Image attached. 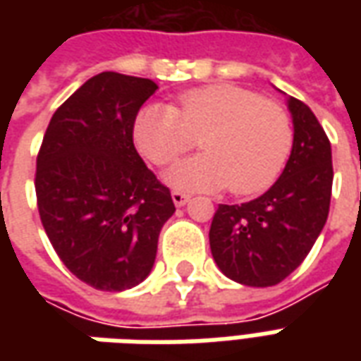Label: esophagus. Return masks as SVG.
<instances>
[{
	"label": "esophagus",
	"mask_w": 361,
	"mask_h": 361,
	"mask_svg": "<svg viewBox=\"0 0 361 361\" xmlns=\"http://www.w3.org/2000/svg\"><path fill=\"white\" fill-rule=\"evenodd\" d=\"M172 201L176 207H183V204L189 203V195L181 193V191H172Z\"/></svg>",
	"instance_id": "1"
}]
</instances>
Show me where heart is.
<instances>
[{
  "label": "heart",
  "mask_w": 361,
  "mask_h": 361,
  "mask_svg": "<svg viewBox=\"0 0 361 361\" xmlns=\"http://www.w3.org/2000/svg\"><path fill=\"white\" fill-rule=\"evenodd\" d=\"M201 135L203 154L166 170L168 185L183 191L238 195L269 188L292 150V126L280 104L235 85H211L180 96L178 106L147 104L133 123V141L142 157L164 166L193 147Z\"/></svg>",
  "instance_id": "heart-1"
}]
</instances>
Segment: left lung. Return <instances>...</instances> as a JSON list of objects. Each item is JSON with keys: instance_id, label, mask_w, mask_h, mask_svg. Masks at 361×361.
Listing matches in <instances>:
<instances>
[{"instance_id": "1", "label": "left lung", "mask_w": 361, "mask_h": 361, "mask_svg": "<svg viewBox=\"0 0 361 361\" xmlns=\"http://www.w3.org/2000/svg\"><path fill=\"white\" fill-rule=\"evenodd\" d=\"M294 142L280 178L242 204H219L209 242L214 263L243 286H274L294 272L321 234L333 189L331 142L294 96L286 98Z\"/></svg>"}]
</instances>
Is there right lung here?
Listing matches in <instances>:
<instances>
[{
	"label": "right lung",
	"instance_id": "1",
	"mask_svg": "<svg viewBox=\"0 0 361 361\" xmlns=\"http://www.w3.org/2000/svg\"><path fill=\"white\" fill-rule=\"evenodd\" d=\"M158 85L104 71L51 116L36 160L40 220L58 257L96 290L141 284L173 212L170 189L145 166L133 123Z\"/></svg>",
	"mask_w": 361,
	"mask_h": 361
}]
</instances>
